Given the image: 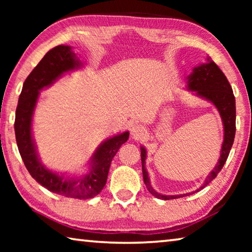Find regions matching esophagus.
Returning <instances> with one entry per match:
<instances>
[{
  "mask_svg": "<svg viewBox=\"0 0 252 252\" xmlns=\"http://www.w3.org/2000/svg\"><path fill=\"white\" fill-rule=\"evenodd\" d=\"M130 132H131V135L133 136V138H141V136H143L144 132H146V129L141 126V125H134L131 126L130 129Z\"/></svg>",
  "mask_w": 252,
  "mask_h": 252,
  "instance_id": "obj_1",
  "label": "esophagus"
}]
</instances>
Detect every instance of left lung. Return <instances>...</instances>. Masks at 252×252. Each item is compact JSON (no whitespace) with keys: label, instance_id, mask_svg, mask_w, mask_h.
I'll return each instance as SVG.
<instances>
[{"label":"left lung","instance_id":"left-lung-1","mask_svg":"<svg viewBox=\"0 0 252 252\" xmlns=\"http://www.w3.org/2000/svg\"><path fill=\"white\" fill-rule=\"evenodd\" d=\"M186 89L193 92L194 95L210 102L218 110L223 125V142L222 146H221L219 160L215 165V168L212 169V171L208 174L202 185L198 189L192 191V192L176 195L162 194L157 192L153 189L146 168L147 150L144 147L140 148V150H141L143 181L146 183L149 192L155 195L156 198L162 200H171L186 197V195H189L191 193L198 192V191L208 186L213 179L218 176V173L221 171L225 161H227L229 152L231 150L233 144L234 134H236V99H234L232 88L223 74V72L219 69L218 65L211 59L208 58L207 62L193 67L191 74L187 76Z\"/></svg>","mask_w":252,"mask_h":252}]
</instances>
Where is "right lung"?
I'll return each mask as SVG.
<instances>
[{
    "label": "right lung",
    "mask_w": 252,
    "mask_h": 252,
    "mask_svg": "<svg viewBox=\"0 0 252 252\" xmlns=\"http://www.w3.org/2000/svg\"><path fill=\"white\" fill-rule=\"evenodd\" d=\"M84 63L70 45L51 49L24 81L15 112V138L21 158L34 180L51 192L67 198L89 199L99 194L106 183L113 157L129 139V131L104 140L88 161L89 170L83 174L53 171L42 163L32 133L34 111L40 92L52 85L67 72L81 69Z\"/></svg>",
    "instance_id": "1"
}]
</instances>
